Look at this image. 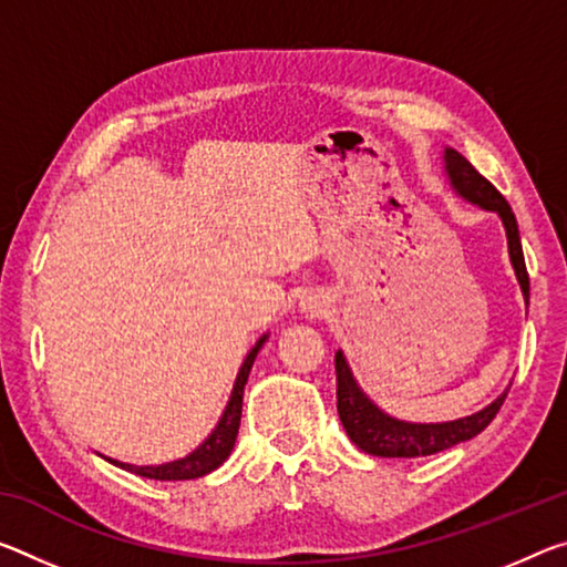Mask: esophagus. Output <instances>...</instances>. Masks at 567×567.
Listing matches in <instances>:
<instances>
[{"label": "esophagus", "instance_id": "esophagus-1", "mask_svg": "<svg viewBox=\"0 0 567 567\" xmlns=\"http://www.w3.org/2000/svg\"><path fill=\"white\" fill-rule=\"evenodd\" d=\"M302 310L310 312V316H318V312H320V302H318L316 298H305V300H302Z\"/></svg>", "mask_w": 567, "mask_h": 567}]
</instances>
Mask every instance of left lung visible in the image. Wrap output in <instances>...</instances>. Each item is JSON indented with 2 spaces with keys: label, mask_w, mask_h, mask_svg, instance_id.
Instances as JSON below:
<instances>
[{
  "label": "left lung",
  "mask_w": 567,
  "mask_h": 567,
  "mask_svg": "<svg viewBox=\"0 0 567 567\" xmlns=\"http://www.w3.org/2000/svg\"><path fill=\"white\" fill-rule=\"evenodd\" d=\"M444 161L449 178H452V186L464 196V199L480 204L482 209L497 212L502 217V224H505L507 229L512 267H515L525 300H529V277L525 267L523 241H519L517 219L515 214H512L507 199L460 154V151L446 148ZM336 375L338 416L343 421L346 434L358 449H363L365 454L373 456H426L444 452V449L454 444H462L492 424V419L497 416V411L502 409V403H505L509 391L507 389L497 401L489 403L487 409L472 413V416L466 419L446 421V424H406V421L385 416L381 409H375L373 403L365 399V393L358 389L353 375H350V368L343 353H336Z\"/></svg>",
  "instance_id": "obj_1"
}]
</instances>
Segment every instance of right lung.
Masks as SVG:
<instances>
[{
  "instance_id": "right-lung-1",
  "label": "right lung",
  "mask_w": 567,
  "mask_h": 567,
  "mask_svg": "<svg viewBox=\"0 0 567 567\" xmlns=\"http://www.w3.org/2000/svg\"><path fill=\"white\" fill-rule=\"evenodd\" d=\"M265 340H267V336L259 338L257 346L249 350L245 365L239 368L235 391H231V399L227 403V411H224L219 426L212 431V436L206 439V442L199 449H196V452L184 456V460L171 462V464H161V466H133V464H121V462H113V460L111 462L115 466H123V470L138 474V477L161 480V482L199 480V477H204V474L217 470L219 464L227 462V456L231 454V449H235V442H237V431H239V421H241V396H245V385H247V379H249L251 363H255V358H257L259 348H262Z\"/></svg>"
}]
</instances>
